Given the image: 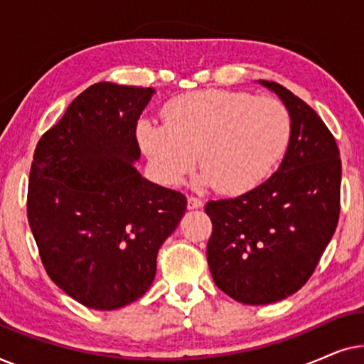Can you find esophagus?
Masks as SVG:
<instances>
[{
	"instance_id": "obj_1",
	"label": "esophagus",
	"mask_w": 364,
	"mask_h": 364,
	"mask_svg": "<svg viewBox=\"0 0 364 364\" xmlns=\"http://www.w3.org/2000/svg\"><path fill=\"white\" fill-rule=\"evenodd\" d=\"M202 205H203V202L200 200V198H197V197H188L187 198L188 210H196V208H200Z\"/></svg>"
}]
</instances>
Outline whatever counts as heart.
I'll list each match as a JSON object with an SVG mask.
<instances>
[{
  "instance_id": "b5f03b06",
  "label": "heart",
  "mask_w": 364,
  "mask_h": 364,
  "mask_svg": "<svg viewBox=\"0 0 364 364\" xmlns=\"http://www.w3.org/2000/svg\"><path fill=\"white\" fill-rule=\"evenodd\" d=\"M166 124L139 121V146L164 186H178L196 168L202 182L227 196L253 191L268 177L291 136L288 109L275 97L197 91L164 109Z\"/></svg>"
}]
</instances>
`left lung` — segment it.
Here are the masks:
<instances>
[{"mask_svg": "<svg viewBox=\"0 0 364 364\" xmlns=\"http://www.w3.org/2000/svg\"><path fill=\"white\" fill-rule=\"evenodd\" d=\"M291 136L272 177L235 198L210 200L207 262L215 285L245 305H268L300 290L315 272L340 217L341 159L321 117L287 87Z\"/></svg>", "mask_w": 364, "mask_h": 364, "instance_id": "obj_1", "label": "left lung"}]
</instances>
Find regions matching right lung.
Here are the masks:
<instances>
[{
    "mask_svg": "<svg viewBox=\"0 0 364 364\" xmlns=\"http://www.w3.org/2000/svg\"><path fill=\"white\" fill-rule=\"evenodd\" d=\"M152 87L97 82L69 104L34 151L28 222L48 275L94 310L151 288L157 252L187 208L183 193L144 178L136 127Z\"/></svg>",
    "mask_w": 364,
    "mask_h": 364,
    "instance_id": "obj_1",
    "label": "right lung"
}]
</instances>
